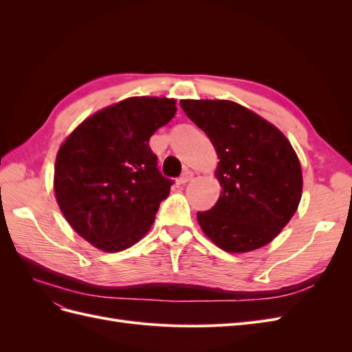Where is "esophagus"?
<instances>
[{
	"label": "esophagus",
	"instance_id": "obj_1",
	"mask_svg": "<svg viewBox=\"0 0 352 352\" xmlns=\"http://www.w3.org/2000/svg\"><path fill=\"white\" fill-rule=\"evenodd\" d=\"M192 177H194V172H190V170H186V172H184V175L177 179V184L179 185H185V184L189 182V180H192Z\"/></svg>",
	"mask_w": 352,
	"mask_h": 352
}]
</instances>
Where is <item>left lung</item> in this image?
I'll return each instance as SVG.
<instances>
[{
    "label": "left lung",
    "mask_w": 352,
    "mask_h": 352,
    "mask_svg": "<svg viewBox=\"0 0 352 352\" xmlns=\"http://www.w3.org/2000/svg\"><path fill=\"white\" fill-rule=\"evenodd\" d=\"M219 157L216 206L197 219L226 252H250L272 242L294 217L302 195L300 158L270 122L229 100H182Z\"/></svg>",
    "instance_id": "left-lung-1"
}]
</instances>
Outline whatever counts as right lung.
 Segmentation results:
<instances>
[{
    "mask_svg": "<svg viewBox=\"0 0 352 352\" xmlns=\"http://www.w3.org/2000/svg\"><path fill=\"white\" fill-rule=\"evenodd\" d=\"M176 100L131 97L85 119L58 148L57 204L72 229L104 252L131 248L151 229L172 180L148 141L173 119Z\"/></svg>",
    "mask_w": 352,
    "mask_h": 352,
    "instance_id": "add662e5",
    "label": "right lung"
}]
</instances>
